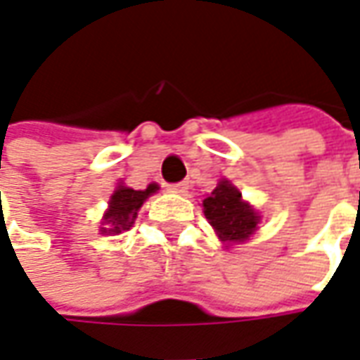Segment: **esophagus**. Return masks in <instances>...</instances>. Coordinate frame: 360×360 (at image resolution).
I'll return each mask as SVG.
<instances>
[{"instance_id":"34e87169","label":"esophagus","mask_w":360,"mask_h":360,"mask_svg":"<svg viewBox=\"0 0 360 360\" xmlns=\"http://www.w3.org/2000/svg\"><path fill=\"white\" fill-rule=\"evenodd\" d=\"M187 189H189V183H175V185H169V191L171 193H179V195H185L187 193Z\"/></svg>"}]
</instances>
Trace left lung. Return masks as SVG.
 Returning <instances> with one entry per match:
<instances>
[{
	"instance_id": "8db88e82",
	"label": "left lung",
	"mask_w": 360,
	"mask_h": 360,
	"mask_svg": "<svg viewBox=\"0 0 360 360\" xmlns=\"http://www.w3.org/2000/svg\"><path fill=\"white\" fill-rule=\"evenodd\" d=\"M202 212L224 244L248 240L260 222V214L242 200L240 191L226 179L219 181L217 189L202 200Z\"/></svg>"
}]
</instances>
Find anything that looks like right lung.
<instances>
[{
  "instance_id": "right-lung-1",
  "label": "right lung",
  "mask_w": 360,
  "mask_h": 360,
  "mask_svg": "<svg viewBox=\"0 0 360 360\" xmlns=\"http://www.w3.org/2000/svg\"><path fill=\"white\" fill-rule=\"evenodd\" d=\"M158 191H160L158 183H149L148 189L143 191L129 189L124 183H120L116 191L112 193V197H110L108 211L104 212L100 232L102 234H106V232L108 234H120V232L129 231V226L136 221L143 200L148 199L149 195L158 193Z\"/></svg>"
}]
</instances>
